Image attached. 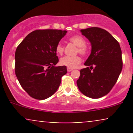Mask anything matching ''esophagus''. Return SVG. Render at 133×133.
<instances>
[{"label": "esophagus", "instance_id": "esophagus-1", "mask_svg": "<svg viewBox=\"0 0 133 133\" xmlns=\"http://www.w3.org/2000/svg\"><path fill=\"white\" fill-rule=\"evenodd\" d=\"M67 70H68V72H70V71H71L72 70V68H69V67H68V68H67Z\"/></svg>", "mask_w": 133, "mask_h": 133}]
</instances>
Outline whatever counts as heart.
Segmentation results:
<instances>
[{"label": "heart", "mask_w": 133, "mask_h": 133, "mask_svg": "<svg viewBox=\"0 0 133 133\" xmlns=\"http://www.w3.org/2000/svg\"><path fill=\"white\" fill-rule=\"evenodd\" d=\"M69 41L77 46L76 53H79L82 56H86L89 53V47L86 44V41L80 35H75L69 37ZM64 51V46L61 42H59L56 47V51L58 54L62 55ZM81 62V58L79 56H65L61 59L60 63L62 65L75 68Z\"/></svg>", "instance_id": "1"}]
</instances>
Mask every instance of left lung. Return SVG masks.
Wrapping results in <instances>:
<instances>
[{
    "label": "left lung",
    "mask_w": 133,
    "mask_h": 133,
    "mask_svg": "<svg viewBox=\"0 0 133 133\" xmlns=\"http://www.w3.org/2000/svg\"><path fill=\"white\" fill-rule=\"evenodd\" d=\"M92 45L91 53L81 69L77 81L79 91L93 99L108 94L116 83L123 69L122 52L119 42L99 27L81 29Z\"/></svg>",
    "instance_id": "8db88e82"
}]
</instances>
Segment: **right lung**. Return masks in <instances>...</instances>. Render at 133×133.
I'll return each mask as SVG.
<instances>
[{
    "instance_id": "1",
    "label": "right lung",
    "mask_w": 133,
    "mask_h": 133,
    "mask_svg": "<svg viewBox=\"0 0 133 133\" xmlns=\"http://www.w3.org/2000/svg\"><path fill=\"white\" fill-rule=\"evenodd\" d=\"M66 30H36L20 43L15 53V72L22 88L30 97L43 100L56 92L67 73L59 62L56 47Z\"/></svg>"
}]
</instances>
